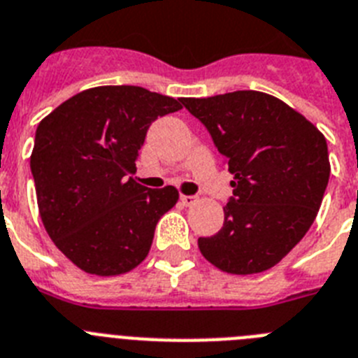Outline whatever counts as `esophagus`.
Segmentation results:
<instances>
[{"label":"esophagus","mask_w":358,"mask_h":358,"mask_svg":"<svg viewBox=\"0 0 358 358\" xmlns=\"http://www.w3.org/2000/svg\"><path fill=\"white\" fill-rule=\"evenodd\" d=\"M180 200H182V203L185 205V207H189V205H192V203H194V201H196V198H194V196H187V194H182V196H180Z\"/></svg>","instance_id":"esophagus-1"}]
</instances>
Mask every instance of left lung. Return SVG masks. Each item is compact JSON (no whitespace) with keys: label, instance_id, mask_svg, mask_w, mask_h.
<instances>
[{"label":"left lung","instance_id":"1","mask_svg":"<svg viewBox=\"0 0 358 358\" xmlns=\"http://www.w3.org/2000/svg\"><path fill=\"white\" fill-rule=\"evenodd\" d=\"M182 104L209 129L234 176L222 231L198 239L200 252L234 275L272 268L319 213L329 180L324 135L287 102L254 90Z\"/></svg>","mask_w":358,"mask_h":358}]
</instances>
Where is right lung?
Listing matches in <instances>:
<instances>
[{
	"instance_id": "right-lung-1",
	"label": "right lung",
	"mask_w": 358,
	"mask_h": 358,
	"mask_svg": "<svg viewBox=\"0 0 358 358\" xmlns=\"http://www.w3.org/2000/svg\"><path fill=\"white\" fill-rule=\"evenodd\" d=\"M178 110L180 99L141 86H97L39 122L30 155L39 216L77 268L110 278L148 257L178 191L141 185L135 162L151 122Z\"/></svg>"
}]
</instances>
